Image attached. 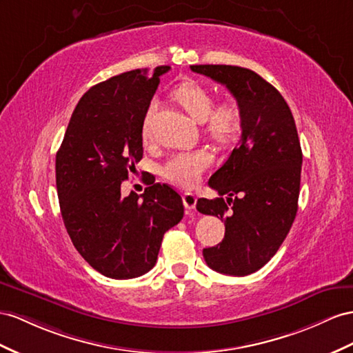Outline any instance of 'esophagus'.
I'll use <instances>...</instances> for the list:
<instances>
[{
    "instance_id": "obj_1",
    "label": "esophagus",
    "mask_w": 353,
    "mask_h": 353,
    "mask_svg": "<svg viewBox=\"0 0 353 353\" xmlns=\"http://www.w3.org/2000/svg\"><path fill=\"white\" fill-rule=\"evenodd\" d=\"M182 200H183V205H185L186 210L191 212V210L195 209V205H196V196H195L194 194L185 192L183 196H182Z\"/></svg>"
}]
</instances>
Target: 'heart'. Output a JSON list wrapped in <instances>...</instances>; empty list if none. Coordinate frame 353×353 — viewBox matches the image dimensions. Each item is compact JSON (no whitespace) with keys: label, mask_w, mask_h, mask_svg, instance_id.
<instances>
[{"label":"heart","mask_w":353,"mask_h":353,"mask_svg":"<svg viewBox=\"0 0 353 353\" xmlns=\"http://www.w3.org/2000/svg\"><path fill=\"white\" fill-rule=\"evenodd\" d=\"M174 99L194 121L205 123V132L216 141L227 143L236 137L241 128V108L236 99L227 98L213 105V95L205 86L196 82H185L174 90ZM153 105L144 117L143 137L149 139L152 130ZM212 164V153L205 149L179 152L162 165V176L182 188H194L204 171Z\"/></svg>","instance_id":"obj_1"}]
</instances>
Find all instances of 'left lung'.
Here are the masks:
<instances>
[{
	"instance_id": "obj_1",
	"label": "left lung",
	"mask_w": 353,
	"mask_h": 353,
	"mask_svg": "<svg viewBox=\"0 0 353 353\" xmlns=\"http://www.w3.org/2000/svg\"><path fill=\"white\" fill-rule=\"evenodd\" d=\"M191 70L227 86L241 108L239 146L209 180L221 198H200L196 210L225 222L223 240L203 250L207 265L248 276L274 256L298 210L303 153L295 121L285 98L255 71L236 65Z\"/></svg>"
}]
</instances>
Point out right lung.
Masks as SVG:
<instances>
[{
	"mask_svg": "<svg viewBox=\"0 0 353 353\" xmlns=\"http://www.w3.org/2000/svg\"><path fill=\"white\" fill-rule=\"evenodd\" d=\"M161 65L132 70L80 98L57 153V189L68 236L86 263L110 279H132L155 265L164 234L183 218L180 195L149 180L143 195L121 183L143 158V122Z\"/></svg>",
	"mask_w": 353,
	"mask_h": 353,
	"instance_id": "obj_1",
	"label": "right lung"
}]
</instances>
